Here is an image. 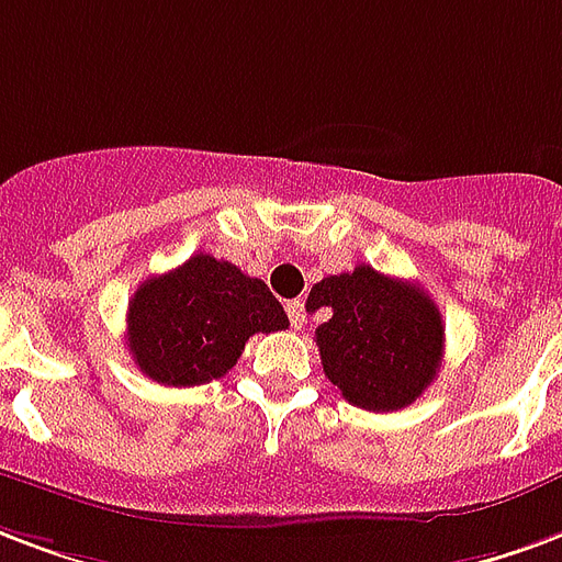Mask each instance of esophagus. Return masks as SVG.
I'll return each instance as SVG.
<instances>
[{
  "label": "esophagus",
  "mask_w": 562,
  "mask_h": 562,
  "mask_svg": "<svg viewBox=\"0 0 562 562\" xmlns=\"http://www.w3.org/2000/svg\"><path fill=\"white\" fill-rule=\"evenodd\" d=\"M285 313H289V322H292L294 330H301L303 324H306V306H303V301L285 303Z\"/></svg>",
  "instance_id": "1"
}]
</instances>
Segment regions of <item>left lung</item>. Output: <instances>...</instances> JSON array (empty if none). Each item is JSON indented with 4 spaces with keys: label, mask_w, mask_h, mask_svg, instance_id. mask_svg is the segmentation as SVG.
<instances>
[{
    "label": "left lung",
    "mask_w": 562,
    "mask_h": 562,
    "mask_svg": "<svg viewBox=\"0 0 562 562\" xmlns=\"http://www.w3.org/2000/svg\"><path fill=\"white\" fill-rule=\"evenodd\" d=\"M310 310H327L315 342L324 375L363 411H402L438 378L443 324L419 285L369 265L315 282Z\"/></svg>",
    "instance_id": "1"
}]
</instances>
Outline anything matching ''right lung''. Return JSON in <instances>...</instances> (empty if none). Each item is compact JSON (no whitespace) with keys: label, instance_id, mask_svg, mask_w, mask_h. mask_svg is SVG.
<instances>
[{"label":"right lung","instance_id":"1","mask_svg":"<svg viewBox=\"0 0 562 562\" xmlns=\"http://www.w3.org/2000/svg\"><path fill=\"white\" fill-rule=\"evenodd\" d=\"M285 327L289 315L265 282L207 252L145 280L127 303V351L164 386L223 378L249 336Z\"/></svg>","mask_w":562,"mask_h":562}]
</instances>
